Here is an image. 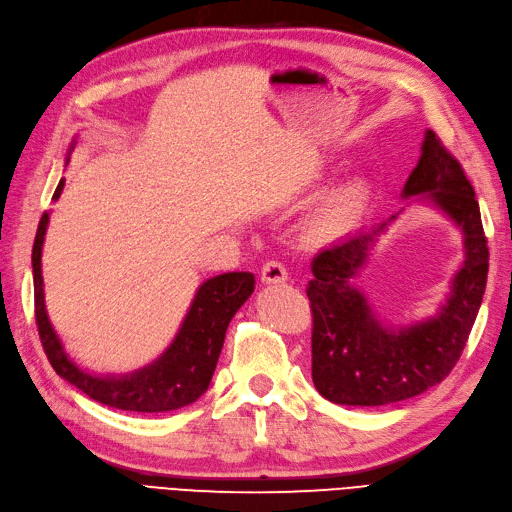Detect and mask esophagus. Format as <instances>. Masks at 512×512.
Masks as SVG:
<instances>
[{"label":"esophagus","instance_id":"1","mask_svg":"<svg viewBox=\"0 0 512 512\" xmlns=\"http://www.w3.org/2000/svg\"><path fill=\"white\" fill-rule=\"evenodd\" d=\"M261 281L268 285H281L287 281V270L281 261H266L264 268H261Z\"/></svg>","mask_w":512,"mask_h":512}]
</instances>
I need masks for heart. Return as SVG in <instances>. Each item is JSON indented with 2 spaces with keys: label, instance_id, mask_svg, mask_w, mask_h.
<instances>
[{
  "label": "heart",
  "instance_id": "obj_1",
  "mask_svg": "<svg viewBox=\"0 0 512 512\" xmlns=\"http://www.w3.org/2000/svg\"><path fill=\"white\" fill-rule=\"evenodd\" d=\"M365 196H368V186H365L363 179H352L344 183L342 188L329 196V201L320 209L318 231L333 233L337 229H342L346 222L359 212Z\"/></svg>",
  "mask_w": 512,
  "mask_h": 512
}]
</instances>
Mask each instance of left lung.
Segmentation results:
<instances>
[{
  "label": "left lung",
  "mask_w": 512,
  "mask_h": 512,
  "mask_svg": "<svg viewBox=\"0 0 512 512\" xmlns=\"http://www.w3.org/2000/svg\"><path fill=\"white\" fill-rule=\"evenodd\" d=\"M424 196L463 231L465 261L437 316L404 329L376 318L355 279L391 220L324 248L313 257L307 296L313 313L311 376L320 396L346 406H383L409 400L452 372L476 322L489 272L476 192L461 162L428 129L422 155L402 190Z\"/></svg>",
  "instance_id": "1"
}]
</instances>
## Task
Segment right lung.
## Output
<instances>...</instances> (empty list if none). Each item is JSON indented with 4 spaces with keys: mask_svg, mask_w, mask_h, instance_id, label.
Here are the masks:
<instances>
[{
    "mask_svg": "<svg viewBox=\"0 0 512 512\" xmlns=\"http://www.w3.org/2000/svg\"><path fill=\"white\" fill-rule=\"evenodd\" d=\"M69 162V160H67ZM64 188L60 179L54 192V201ZM49 214L45 212L32 248V274H34V313L38 335L45 348L51 368L88 398L121 411L136 413H164L175 411L199 400L212 381L220 357L225 333L246 298L255 290V277L251 272H227L207 279L196 292L186 320H183L173 344L166 348L160 359L147 368L125 376H93L67 357L60 337L51 326L45 311L41 255L47 231Z\"/></svg>",
    "mask_w": 512,
    "mask_h": 512,
    "instance_id": "obj_1",
    "label": "right lung"
}]
</instances>
